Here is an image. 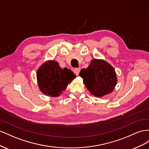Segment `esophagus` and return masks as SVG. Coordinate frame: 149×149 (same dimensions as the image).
I'll return each mask as SVG.
<instances>
[{"instance_id":"obj_1","label":"esophagus","mask_w":149,"mask_h":149,"mask_svg":"<svg viewBox=\"0 0 149 149\" xmlns=\"http://www.w3.org/2000/svg\"><path fill=\"white\" fill-rule=\"evenodd\" d=\"M80 70V69H79V68H75V69H74V72L76 75H79Z\"/></svg>"}]
</instances>
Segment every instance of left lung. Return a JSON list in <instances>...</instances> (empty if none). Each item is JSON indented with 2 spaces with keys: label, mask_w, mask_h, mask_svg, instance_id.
I'll return each instance as SVG.
<instances>
[{
  "label": "left lung",
  "mask_w": 149,
  "mask_h": 149,
  "mask_svg": "<svg viewBox=\"0 0 149 149\" xmlns=\"http://www.w3.org/2000/svg\"><path fill=\"white\" fill-rule=\"evenodd\" d=\"M79 75L91 94L98 97L111 93L117 82L114 68L104 60L93 59Z\"/></svg>",
  "instance_id": "8db88e82"
}]
</instances>
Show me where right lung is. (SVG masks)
I'll use <instances>...</instances> for the list:
<instances>
[{
	"mask_svg": "<svg viewBox=\"0 0 149 149\" xmlns=\"http://www.w3.org/2000/svg\"><path fill=\"white\" fill-rule=\"evenodd\" d=\"M76 77L71 70L61 69L58 62L49 61L37 71V79L40 91L50 97H58L65 90L68 84Z\"/></svg>",
	"mask_w": 149,
	"mask_h": 149,
	"instance_id": "obj_1",
	"label": "right lung"
}]
</instances>
